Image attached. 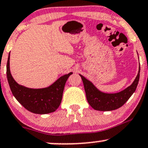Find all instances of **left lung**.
Instances as JSON below:
<instances>
[{"label": "left lung", "instance_id": "left-lung-1", "mask_svg": "<svg viewBox=\"0 0 148 148\" xmlns=\"http://www.w3.org/2000/svg\"><path fill=\"white\" fill-rule=\"evenodd\" d=\"M79 75L83 81L87 100L90 106L99 111H112L123 106L135 92L139 81L140 66L133 83L125 90L117 93H106L101 91L91 81L81 74Z\"/></svg>", "mask_w": 148, "mask_h": 148}]
</instances>
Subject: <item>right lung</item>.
I'll use <instances>...</instances> for the list:
<instances>
[{
	"instance_id": "obj_1",
	"label": "right lung",
	"mask_w": 148,
	"mask_h": 148,
	"mask_svg": "<svg viewBox=\"0 0 148 148\" xmlns=\"http://www.w3.org/2000/svg\"><path fill=\"white\" fill-rule=\"evenodd\" d=\"M10 53L7 63V77L16 99L28 111L38 114L55 112L60 106L67 79L72 72L64 74L52 84L44 88L34 89L18 84L12 76L10 67Z\"/></svg>"
}]
</instances>
